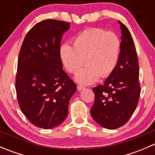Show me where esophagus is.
I'll return each mask as SVG.
<instances>
[{
    "mask_svg": "<svg viewBox=\"0 0 155 155\" xmlns=\"http://www.w3.org/2000/svg\"><path fill=\"white\" fill-rule=\"evenodd\" d=\"M84 88H85V87L82 86V85H77V90L78 91H82V90H83Z\"/></svg>",
    "mask_w": 155,
    "mask_h": 155,
    "instance_id": "34e87169",
    "label": "esophagus"
}]
</instances>
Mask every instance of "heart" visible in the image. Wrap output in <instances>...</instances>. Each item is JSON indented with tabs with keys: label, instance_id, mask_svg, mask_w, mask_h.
<instances>
[{
	"label": "heart",
	"instance_id": "heart-1",
	"mask_svg": "<svg viewBox=\"0 0 155 155\" xmlns=\"http://www.w3.org/2000/svg\"><path fill=\"white\" fill-rule=\"evenodd\" d=\"M121 43L118 36L101 28L82 31L73 40V46L65 43L60 48V56L65 68L76 73L85 63L87 66L76 74V82L90 85L100 76L106 78L118 64Z\"/></svg>",
	"mask_w": 155,
	"mask_h": 155
}]
</instances>
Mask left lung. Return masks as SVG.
<instances>
[{
  "instance_id": "left-lung-1",
  "label": "left lung",
  "mask_w": 155,
  "mask_h": 155,
  "mask_svg": "<svg viewBox=\"0 0 155 155\" xmlns=\"http://www.w3.org/2000/svg\"><path fill=\"white\" fill-rule=\"evenodd\" d=\"M121 26V51L115 70L103 85L94 87V103L91 109L93 119L107 129L125 124L134 114L139 99V63L135 44L127 28Z\"/></svg>"
}]
</instances>
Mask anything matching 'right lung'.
<instances>
[{
  "label": "right lung",
  "instance_id": "obj_1",
  "mask_svg": "<svg viewBox=\"0 0 155 155\" xmlns=\"http://www.w3.org/2000/svg\"><path fill=\"white\" fill-rule=\"evenodd\" d=\"M70 23L46 19L26 34L18 59L15 91L22 113L37 127L51 129L68 115L76 85L63 70L61 41Z\"/></svg>",
  "mask_w": 155,
  "mask_h": 155
}]
</instances>
